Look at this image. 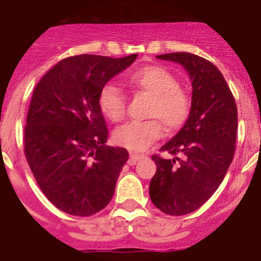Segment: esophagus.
Instances as JSON below:
<instances>
[{"instance_id": "1", "label": "esophagus", "mask_w": 261, "mask_h": 261, "mask_svg": "<svg viewBox=\"0 0 261 261\" xmlns=\"http://www.w3.org/2000/svg\"><path fill=\"white\" fill-rule=\"evenodd\" d=\"M143 159L142 154H135V153H130V160H128V165H135L139 160Z\"/></svg>"}]
</instances>
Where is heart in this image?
<instances>
[{"mask_svg": "<svg viewBox=\"0 0 261 261\" xmlns=\"http://www.w3.org/2000/svg\"><path fill=\"white\" fill-rule=\"evenodd\" d=\"M133 89L151 96L145 122H130L116 128L114 141L116 145L131 151H143L160 139L168 130H180L190 119L192 102L190 94L178 87L176 77L163 66L139 67L127 79ZM98 107L111 122H120L127 110V98L114 84H107L98 92Z\"/></svg>", "mask_w": 261, "mask_h": 261, "instance_id": "1", "label": "heart"}]
</instances>
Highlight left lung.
Listing matches in <instances>:
<instances>
[{
    "mask_svg": "<svg viewBox=\"0 0 261 261\" xmlns=\"http://www.w3.org/2000/svg\"><path fill=\"white\" fill-rule=\"evenodd\" d=\"M184 66L192 81L190 119L154 154L157 171L150 180L149 195L157 208L169 215L198 210L218 190L236 150L237 106L230 88L218 67L210 61L190 54L157 55Z\"/></svg>",
    "mask_w": 261,
    "mask_h": 261,
    "instance_id": "obj_1",
    "label": "left lung"
}]
</instances>
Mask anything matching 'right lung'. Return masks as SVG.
Listing matches in <instances>:
<instances>
[{
    "label": "right lung",
    "instance_id": "add662e5",
    "mask_svg": "<svg viewBox=\"0 0 261 261\" xmlns=\"http://www.w3.org/2000/svg\"><path fill=\"white\" fill-rule=\"evenodd\" d=\"M124 58L75 55L43 75L31 97L24 153L35 180L57 208L89 217L111 202L128 151L107 146L98 92L128 67Z\"/></svg>",
    "mask_w": 261,
    "mask_h": 261
}]
</instances>
